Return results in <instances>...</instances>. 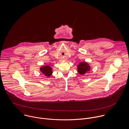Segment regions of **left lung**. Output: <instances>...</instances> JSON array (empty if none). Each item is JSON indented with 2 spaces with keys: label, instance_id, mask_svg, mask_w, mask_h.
<instances>
[{
  "label": "left lung",
  "instance_id": "left-lung-1",
  "mask_svg": "<svg viewBox=\"0 0 129 129\" xmlns=\"http://www.w3.org/2000/svg\"><path fill=\"white\" fill-rule=\"evenodd\" d=\"M90 70V65L86 62L81 61L77 66V72L81 75H83Z\"/></svg>",
  "mask_w": 129,
  "mask_h": 129
}]
</instances>
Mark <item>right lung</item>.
I'll return each instance as SVG.
<instances>
[{"label": "right lung", "instance_id": "obj_1", "mask_svg": "<svg viewBox=\"0 0 129 129\" xmlns=\"http://www.w3.org/2000/svg\"><path fill=\"white\" fill-rule=\"evenodd\" d=\"M40 70L41 73L44 75H45L47 77H50L51 75H52L53 73L52 68L49 65H45V66H42L40 68Z\"/></svg>", "mask_w": 129, "mask_h": 129}]
</instances>
